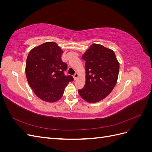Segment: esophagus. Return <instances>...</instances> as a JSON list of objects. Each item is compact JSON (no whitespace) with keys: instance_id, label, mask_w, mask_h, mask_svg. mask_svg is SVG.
<instances>
[{"instance_id":"obj_1","label":"esophagus","mask_w":152,"mask_h":152,"mask_svg":"<svg viewBox=\"0 0 152 152\" xmlns=\"http://www.w3.org/2000/svg\"><path fill=\"white\" fill-rule=\"evenodd\" d=\"M78 77H79V74H78L77 73H76L74 75V76H73V78H74V80H76Z\"/></svg>"}]
</instances>
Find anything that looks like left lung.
Instances as JSON below:
<instances>
[{
	"mask_svg": "<svg viewBox=\"0 0 152 152\" xmlns=\"http://www.w3.org/2000/svg\"><path fill=\"white\" fill-rule=\"evenodd\" d=\"M82 58L86 61V84L79 94L87 102H99L115 86L119 62L113 50L98 44L91 45Z\"/></svg>",
	"mask_w": 152,
	"mask_h": 152,
	"instance_id": "obj_1",
	"label": "left lung"
}]
</instances>
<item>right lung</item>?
Listing matches in <instances>:
<instances>
[{"mask_svg": "<svg viewBox=\"0 0 152 152\" xmlns=\"http://www.w3.org/2000/svg\"><path fill=\"white\" fill-rule=\"evenodd\" d=\"M63 50L54 42H47L32 49L27 56L25 73L35 94L44 102L54 103L63 95L71 75L65 76L67 65L61 61Z\"/></svg>", "mask_w": 152, "mask_h": 152, "instance_id": "right-lung-1", "label": "right lung"}]
</instances>
